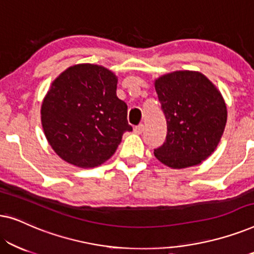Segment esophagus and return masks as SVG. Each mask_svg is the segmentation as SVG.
I'll use <instances>...</instances> for the list:
<instances>
[{
	"label": "esophagus",
	"instance_id": "34e87169",
	"mask_svg": "<svg viewBox=\"0 0 254 254\" xmlns=\"http://www.w3.org/2000/svg\"><path fill=\"white\" fill-rule=\"evenodd\" d=\"M144 131V125H138L134 128V133L135 134H142Z\"/></svg>",
	"mask_w": 254,
	"mask_h": 254
}]
</instances>
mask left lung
<instances>
[{
  "mask_svg": "<svg viewBox=\"0 0 254 254\" xmlns=\"http://www.w3.org/2000/svg\"><path fill=\"white\" fill-rule=\"evenodd\" d=\"M168 134L155 157L171 169L197 165L215 151L224 133V98L202 72L176 70L154 81Z\"/></svg>",
  "mask_w": 254,
  "mask_h": 254,
  "instance_id": "8db88e82",
  "label": "left lung"
}]
</instances>
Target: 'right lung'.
I'll use <instances>...</instances> for the list:
<instances>
[{"label": "right lung", "instance_id": "1", "mask_svg": "<svg viewBox=\"0 0 254 254\" xmlns=\"http://www.w3.org/2000/svg\"><path fill=\"white\" fill-rule=\"evenodd\" d=\"M118 76L104 65H70L52 82L41 103V126L61 159L82 169L112 157L131 127L117 97Z\"/></svg>", "mask_w": 254, "mask_h": 254}]
</instances>
